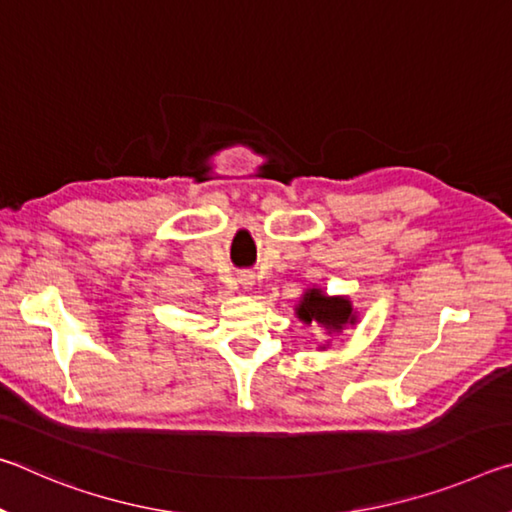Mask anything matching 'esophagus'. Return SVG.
Masks as SVG:
<instances>
[{
	"instance_id": "34e87169",
	"label": "esophagus",
	"mask_w": 512,
	"mask_h": 512,
	"mask_svg": "<svg viewBox=\"0 0 512 512\" xmlns=\"http://www.w3.org/2000/svg\"><path fill=\"white\" fill-rule=\"evenodd\" d=\"M239 284L244 289H253V284H255V275L250 273V271H244V273H239Z\"/></svg>"
}]
</instances>
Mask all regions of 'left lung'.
<instances>
[{"label": "left lung", "instance_id": "left-lung-1", "mask_svg": "<svg viewBox=\"0 0 512 512\" xmlns=\"http://www.w3.org/2000/svg\"><path fill=\"white\" fill-rule=\"evenodd\" d=\"M296 314L302 323H318L325 327L329 334L341 332L348 325L357 323L352 302L343 296H325L320 289H307L305 296L300 298Z\"/></svg>", "mask_w": 512, "mask_h": 512}]
</instances>
